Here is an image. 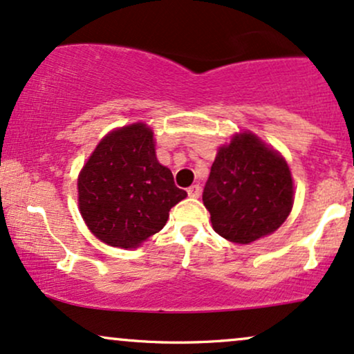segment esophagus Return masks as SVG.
Masks as SVG:
<instances>
[{
  "instance_id": "obj_1",
  "label": "esophagus",
  "mask_w": 354,
  "mask_h": 354,
  "mask_svg": "<svg viewBox=\"0 0 354 354\" xmlns=\"http://www.w3.org/2000/svg\"><path fill=\"white\" fill-rule=\"evenodd\" d=\"M187 196L189 198H199L201 196V186L199 185H192L191 187H187Z\"/></svg>"
}]
</instances>
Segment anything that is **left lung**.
<instances>
[{"label": "left lung", "instance_id": "1", "mask_svg": "<svg viewBox=\"0 0 354 354\" xmlns=\"http://www.w3.org/2000/svg\"><path fill=\"white\" fill-rule=\"evenodd\" d=\"M203 201L218 235L248 245L279 229L290 214V169L283 156L254 133H236L229 145L218 149Z\"/></svg>", "mask_w": 354, "mask_h": 354}]
</instances>
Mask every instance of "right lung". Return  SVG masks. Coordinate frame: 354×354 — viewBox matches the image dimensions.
I'll return each instance as SVG.
<instances>
[{
    "mask_svg": "<svg viewBox=\"0 0 354 354\" xmlns=\"http://www.w3.org/2000/svg\"><path fill=\"white\" fill-rule=\"evenodd\" d=\"M186 196L158 163L153 132L142 122L107 133L78 176L83 221L96 239L118 248L140 247Z\"/></svg>",
    "mask_w": 354,
    "mask_h": 354,
    "instance_id": "add662e5",
    "label": "right lung"
}]
</instances>
